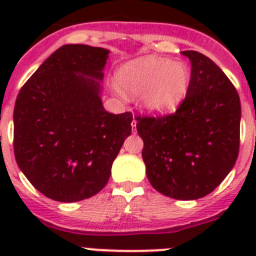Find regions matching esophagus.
<instances>
[{"mask_svg":"<svg viewBox=\"0 0 256 256\" xmlns=\"http://www.w3.org/2000/svg\"><path fill=\"white\" fill-rule=\"evenodd\" d=\"M136 126H137V120H136V119H133L132 126H133V128H136Z\"/></svg>","mask_w":256,"mask_h":256,"instance_id":"34e87169","label":"esophagus"}]
</instances>
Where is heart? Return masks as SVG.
<instances>
[{"mask_svg":"<svg viewBox=\"0 0 256 256\" xmlns=\"http://www.w3.org/2000/svg\"><path fill=\"white\" fill-rule=\"evenodd\" d=\"M116 79L128 94H141L142 105L148 112L168 114L186 98L191 73L184 62L146 56L124 64Z\"/></svg>","mask_w":256,"mask_h":256,"instance_id":"obj_1","label":"heart"}]
</instances>
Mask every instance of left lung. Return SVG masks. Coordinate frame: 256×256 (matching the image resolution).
<instances>
[{"label":"left lung","mask_w":256,"mask_h":256,"mask_svg":"<svg viewBox=\"0 0 256 256\" xmlns=\"http://www.w3.org/2000/svg\"><path fill=\"white\" fill-rule=\"evenodd\" d=\"M182 55L191 61L186 98L173 114L136 119L151 186L176 200H196L214 191L234 168L241 104L214 61L198 51Z\"/></svg>","instance_id":"obj_1"}]
</instances>
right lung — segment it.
<instances>
[{"label": "right lung", "mask_w": 256, "mask_h": 256, "mask_svg": "<svg viewBox=\"0 0 256 256\" xmlns=\"http://www.w3.org/2000/svg\"><path fill=\"white\" fill-rule=\"evenodd\" d=\"M108 51L86 44L56 50L22 86L14 108V154L20 170L60 202L92 198L132 130L133 115L101 102Z\"/></svg>", "instance_id": "add662e5"}]
</instances>
